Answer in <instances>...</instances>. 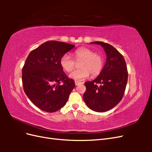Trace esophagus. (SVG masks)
Here are the masks:
<instances>
[{
  "instance_id": "34e87169",
  "label": "esophagus",
  "mask_w": 152,
  "mask_h": 152,
  "mask_svg": "<svg viewBox=\"0 0 152 152\" xmlns=\"http://www.w3.org/2000/svg\"><path fill=\"white\" fill-rule=\"evenodd\" d=\"M75 85H76V86H79V85L82 84V82H79V81H75Z\"/></svg>"
}]
</instances>
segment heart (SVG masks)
I'll return each mask as SVG.
<instances>
[{
    "label": "heart",
    "mask_w": 152,
    "mask_h": 152,
    "mask_svg": "<svg viewBox=\"0 0 152 152\" xmlns=\"http://www.w3.org/2000/svg\"><path fill=\"white\" fill-rule=\"evenodd\" d=\"M74 58L76 61H80V69L75 70L70 75V77L76 80H81L88 77L98 75L102 72L104 59L98 53H94L89 48L81 47L74 52ZM61 67L66 72H71L75 66V62L68 54L63 55L59 60Z\"/></svg>",
    "instance_id": "1"
}]
</instances>
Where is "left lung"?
<instances>
[{
	"label": "left lung",
	"instance_id": "left-lung-1",
	"mask_svg": "<svg viewBox=\"0 0 152 152\" xmlns=\"http://www.w3.org/2000/svg\"><path fill=\"white\" fill-rule=\"evenodd\" d=\"M91 44L102 45L107 60L98 77L85 82L83 99L92 110L104 112L115 107L122 99L128 79L127 68L123 56L112 45L99 41Z\"/></svg>",
	"mask_w": 152,
	"mask_h": 152
}]
</instances>
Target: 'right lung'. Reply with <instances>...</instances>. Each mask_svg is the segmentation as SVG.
I'll return each mask as SVG.
<instances>
[{"mask_svg":"<svg viewBox=\"0 0 152 152\" xmlns=\"http://www.w3.org/2000/svg\"><path fill=\"white\" fill-rule=\"evenodd\" d=\"M75 47L49 40L34 49L22 69L25 94L36 107L46 112H55L66 104L75 87V82L63 72L59 64L63 55Z\"/></svg>","mask_w":152,"mask_h":152,"instance_id":"1","label":"right lung"}]
</instances>
